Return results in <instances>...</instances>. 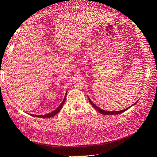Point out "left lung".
Here are the masks:
<instances>
[{
	"mask_svg": "<svg viewBox=\"0 0 157 157\" xmlns=\"http://www.w3.org/2000/svg\"><path fill=\"white\" fill-rule=\"evenodd\" d=\"M88 99H89V101H90V103H91V105L94 107V108L95 109H96L97 111H98V112H99L101 114H102V115H117V114H121V113H122L123 112H124V111H126V110H128V109H129L130 107H132L133 105H135V104L136 103V102L135 103H134L133 104V105H132L131 106H130L129 107H128V108H126V109H123V110H121V111H104V110H103V109H100L99 107H98V106H96V105H95V104L92 101V100L91 99H90V98L89 97H88Z\"/></svg>",
	"mask_w": 157,
	"mask_h": 157,
	"instance_id": "8db88e82",
	"label": "left lung"
}]
</instances>
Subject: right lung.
<instances>
[{
	"label": "right lung",
	"mask_w": 157,
	"mask_h": 157,
	"mask_svg": "<svg viewBox=\"0 0 157 157\" xmlns=\"http://www.w3.org/2000/svg\"><path fill=\"white\" fill-rule=\"evenodd\" d=\"M66 95H67V92H66V94H65V98H64V99H63V100L62 103H61L60 104V105H59V106L58 108H57V109H56L54 111H53L50 113L46 114V115H31H31L33 116V117H39V118H50V117H52L55 116L56 115H57V114H58V113L60 111L61 108H62V106H63V103H65V99H66Z\"/></svg>",
	"instance_id": "obj_1"
}]
</instances>
